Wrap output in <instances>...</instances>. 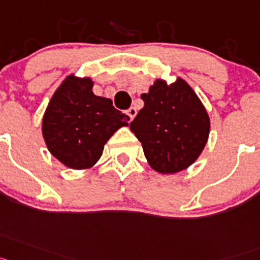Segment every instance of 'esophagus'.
Instances as JSON below:
<instances>
[{
	"instance_id": "1",
	"label": "esophagus",
	"mask_w": 260,
	"mask_h": 260,
	"mask_svg": "<svg viewBox=\"0 0 260 260\" xmlns=\"http://www.w3.org/2000/svg\"><path fill=\"white\" fill-rule=\"evenodd\" d=\"M127 114H128V116H129L131 120H133V119H135V116H136V114H137V110L135 107H131L129 110L127 111Z\"/></svg>"
}]
</instances>
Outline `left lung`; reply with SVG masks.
Listing matches in <instances>:
<instances>
[{
	"label": "left lung",
	"mask_w": 260,
	"mask_h": 260,
	"mask_svg": "<svg viewBox=\"0 0 260 260\" xmlns=\"http://www.w3.org/2000/svg\"><path fill=\"white\" fill-rule=\"evenodd\" d=\"M144 107L129 124L153 170L175 174L193 164L208 141V112L180 77L173 83L155 80L141 94Z\"/></svg>",
	"instance_id": "1"
}]
</instances>
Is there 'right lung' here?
Listing matches in <instances>:
<instances>
[{
  "label": "right lung",
  "instance_id": "add662e5",
  "mask_svg": "<svg viewBox=\"0 0 260 260\" xmlns=\"http://www.w3.org/2000/svg\"><path fill=\"white\" fill-rule=\"evenodd\" d=\"M89 77L68 76L52 95L42 121V132L51 154L67 168L90 169L98 162L106 143L129 117L112 101L92 92Z\"/></svg>",
  "mask_w": 260,
  "mask_h": 260
}]
</instances>
